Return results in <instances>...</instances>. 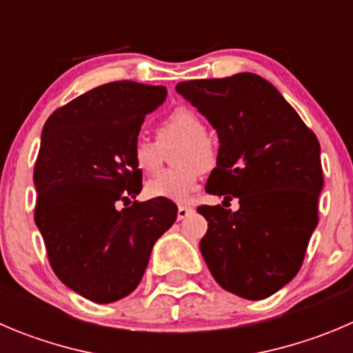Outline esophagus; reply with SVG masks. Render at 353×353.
I'll return each mask as SVG.
<instances>
[{"instance_id":"esophagus-1","label":"esophagus","mask_w":353,"mask_h":353,"mask_svg":"<svg viewBox=\"0 0 353 353\" xmlns=\"http://www.w3.org/2000/svg\"><path fill=\"white\" fill-rule=\"evenodd\" d=\"M192 208L189 206H179V211H176V216H179V220H183V218L189 216L190 213H192Z\"/></svg>"}]
</instances>
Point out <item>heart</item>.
I'll use <instances>...</instances> for the list:
<instances>
[{"instance_id": "obj_1", "label": "heart", "mask_w": 353, "mask_h": 353, "mask_svg": "<svg viewBox=\"0 0 353 353\" xmlns=\"http://www.w3.org/2000/svg\"><path fill=\"white\" fill-rule=\"evenodd\" d=\"M179 143L174 149V170L164 171L157 179L150 180L145 194L156 199L173 203H190L199 189L201 170H210L216 163V149L206 135V124L196 110L189 107H176L159 123L156 142L140 139L132 149L133 164L145 174H156L163 168V149Z\"/></svg>"}]
</instances>
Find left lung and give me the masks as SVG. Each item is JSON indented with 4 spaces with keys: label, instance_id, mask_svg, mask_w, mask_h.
Returning <instances> with one entry per match:
<instances>
[{
    "label": "left lung",
    "instance_id": "1",
    "mask_svg": "<svg viewBox=\"0 0 353 353\" xmlns=\"http://www.w3.org/2000/svg\"><path fill=\"white\" fill-rule=\"evenodd\" d=\"M176 92L216 130L220 149L206 192L240 199L237 212L199 206L208 220L201 253L223 290L263 300L303 263L317 227L324 176L321 145L274 85L251 72L192 79Z\"/></svg>",
    "mask_w": 353,
    "mask_h": 353
}]
</instances>
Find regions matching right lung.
<instances>
[{"instance_id": "add662e5", "label": "right lung", "mask_w": 353, "mask_h": 353, "mask_svg": "<svg viewBox=\"0 0 353 353\" xmlns=\"http://www.w3.org/2000/svg\"><path fill=\"white\" fill-rule=\"evenodd\" d=\"M164 99V86L107 83L59 107L43 128L34 221L57 277L95 303L135 291L154 243L176 220L173 201H132L142 190L132 149Z\"/></svg>"}]
</instances>
